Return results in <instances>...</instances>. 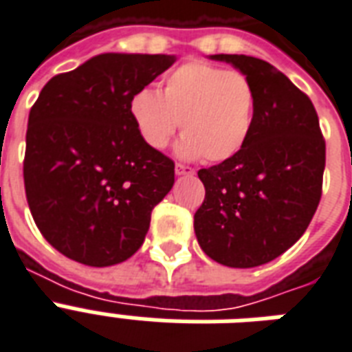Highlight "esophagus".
I'll return each mask as SVG.
<instances>
[{
	"mask_svg": "<svg viewBox=\"0 0 352 352\" xmlns=\"http://www.w3.org/2000/svg\"><path fill=\"white\" fill-rule=\"evenodd\" d=\"M174 173H176V176H195V168L187 167V165H176L174 167Z\"/></svg>",
	"mask_w": 352,
	"mask_h": 352,
	"instance_id": "34e87169",
	"label": "esophagus"
}]
</instances>
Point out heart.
Segmentation results:
<instances>
[{
	"mask_svg": "<svg viewBox=\"0 0 352 352\" xmlns=\"http://www.w3.org/2000/svg\"><path fill=\"white\" fill-rule=\"evenodd\" d=\"M252 82L246 75L207 62H187L163 82L162 95L143 88L130 100V113L146 145L162 151L178 132L184 157L226 162L246 143L253 121Z\"/></svg>",
	"mask_w": 352,
	"mask_h": 352,
	"instance_id": "1",
	"label": "heart"
}]
</instances>
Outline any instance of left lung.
<instances>
[{
	"instance_id": "1",
	"label": "left lung",
	"mask_w": 352,
	"mask_h": 352,
	"mask_svg": "<svg viewBox=\"0 0 352 352\" xmlns=\"http://www.w3.org/2000/svg\"><path fill=\"white\" fill-rule=\"evenodd\" d=\"M252 82V130L235 156L198 178L206 198L195 233L207 257L230 268L274 261L299 241L321 198L325 139L312 100L274 65L246 54H211Z\"/></svg>"
}]
</instances>
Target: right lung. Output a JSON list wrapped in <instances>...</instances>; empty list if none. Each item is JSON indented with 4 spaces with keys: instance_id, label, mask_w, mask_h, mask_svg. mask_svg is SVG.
<instances>
[{
    "instance_id": "add662e5",
    "label": "right lung",
    "mask_w": 352,
    "mask_h": 352,
    "mask_svg": "<svg viewBox=\"0 0 352 352\" xmlns=\"http://www.w3.org/2000/svg\"><path fill=\"white\" fill-rule=\"evenodd\" d=\"M174 54H97L49 80L29 113L27 204L43 239L95 268L138 252L174 162L143 141L130 100Z\"/></svg>"
}]
</instances>
